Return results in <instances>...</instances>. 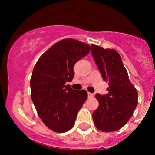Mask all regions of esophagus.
<instances>
[{
  "label": "esophagus",
  "instance_id": "esophagus-1",
  "mask_svg": "<svg viewBox=\"0 0 155 155\" xmlns=\"http://www.w3.org/2000/svg\"><path fill=\"white\" fill-rule=\"evenodd\" d=\"M87 97H88V98H92L94 97V94L90 92H87Z\"/></svg>",
  "mask_w": 155,
  "mask_h": 155
}]
</instances>
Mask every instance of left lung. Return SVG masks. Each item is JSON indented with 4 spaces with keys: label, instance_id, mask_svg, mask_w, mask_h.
I'll return each instance as SVG.
<instances>
[{
    "label": "left lung",
    "instance_id": "1",
    "mask_svg": "<svg viewBox=\"0 0 155 155\" xmlns=\"http://www.w3.org/2000/svg\"><path fill=\"white\" fill-rule=\"evenodd\" d=\"M91 54L103 79L109 86L107 94H97L95 96L99 107L93 112V121L101 131L118 130L132 116L138 104V93L130 82L118 51L91 44Z\"/></svg>",
    "mask_w": 155,
    "mask_h": 155
}]
</instances>
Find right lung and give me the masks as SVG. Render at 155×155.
<instances>
[{
  "label": "right lung",
  "instance_id": "add662e5",
  "mask_svg": "<svg viewBox=\"0 0 155 155\" xmlns=\"http://www.w3.org/2000/svg\"><path fill=\"white\" fill-rule=\"evenodd\" d=\"M90 49L86 43L64 39L43 53L34 66L31 79V99L40 119L54 132L71 129L86 101V91L73 90L65 84L74 77L75 64Z\"/></svg>",
  "mask_w": 155,
  "mask_h": 155
}]
</instances>
